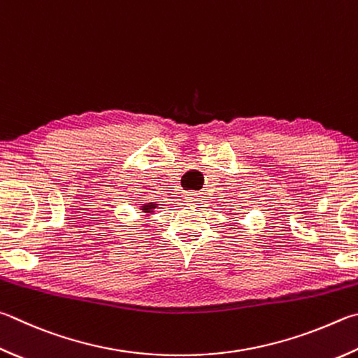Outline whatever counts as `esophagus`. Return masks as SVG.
<instances>
[{
  "mask_svg": "<svg viewBox=\"0 0 358 358\" xmlns=\"http://www.w3.org/2000/svg\"><path fill=\"white\" fill-rule=\"evenodd\" d=\"M186 201L189 205H194V206H197L200 201H203V197L200 196V194H196V192H191V194H187V197H186Z\"/></svg>",
  "mask_w": 358,
  "mask_h": 358,
  "instance_id": "34e87169",
  "label": "esophagus"
}]
</instances>
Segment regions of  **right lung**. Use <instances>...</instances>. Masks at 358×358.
Here are the masks:
<instances>
[{
    "instance_id": "obj_1",
    "label": "right lung",
    "mask_w": 358,
    "mask_h": 358,
    "mask_svg": "<svg viewBox=\"0 0 358 358\" xmlns=\"http://www.w3.org/2000/svg\"><path fill=\"white\" fill-rule=\"evenodd\" d=\"M155 208H158L157 201H148V203H144L141 206V211L145 214H152V213H155Z\"/></svg>"
}]
</instances>
